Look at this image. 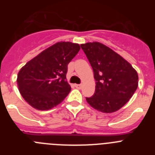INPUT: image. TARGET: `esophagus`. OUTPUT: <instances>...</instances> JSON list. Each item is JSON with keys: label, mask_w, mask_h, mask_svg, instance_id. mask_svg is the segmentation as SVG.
Returning <instances> with one entry per match:
<instances>
[{"label": "esophagus", "mask_w": 155, "mask_h": 155, "mask_svg": "<svg viewBox=\"0 0 155 155\" xmlns=\"http://www.w3.org/2000/svg\"><path fill=\"white\" fill-rule=\"evenodd\" d=\"M75 87H77V88H78V89H81V84H74Z\"/></svg>", "instance_id": "34e87169"}]
</instances>
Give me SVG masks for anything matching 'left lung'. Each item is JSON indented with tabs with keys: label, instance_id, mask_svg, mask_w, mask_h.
I'll return each mask as SVG.
<instances>
[{
	"label": "left lung",
	"instance_id": "left-lung-1",
	"mask_svg": "<svg viewBox=\"0 0 155 155\" xmlns=\"http://www.w3.org/2000/svg\"><path fill=\"white\" fill-rule=\"evenodd\" d=\"M81 47L91 64L95 79L94 94L87 103L102 113L116 112L128 102L138 86V75L131 64L100 42Z\"/></svg>",
	"mask_w": 155,
	"mask_h": 155
}]
</instances>
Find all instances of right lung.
<instances>
[{
  "mask_svg": "<svg viewBox=\"0 0 155 155\" xmlns=\"http://www.w3.org/2000/svg\"><path fill=\"white\" fill-rule=\"evenodd\" d=\"M79 50L78 44L60 42L28 61L17 79L24 99L39 110L50 109L61 103L71 90L66 80L68 65Z\"/></svg>",
  "mask_w": 155,
  "mask_h": 155,
  "instance_id": "obj_1",
  "label": "right lung"
}]
</instances>
